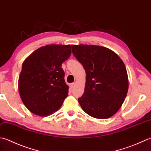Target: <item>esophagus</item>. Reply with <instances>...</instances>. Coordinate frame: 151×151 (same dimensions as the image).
<instances>
[{"instance_id": "obj_1", "label": "esophagus", "mask_w": 151, "mask_h": 151, "mask_svg": "<svg viewBox=\"0 0 151 151\" xmlns=\"http://www.w3.org/2000/svg\"><path fill=\"white\" fill-rule=\"evenodd\" d=\"M75 82H73V83L70 84V88H73L74 87H75Z\"/></svg>"}]
</instances>
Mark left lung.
I'll list each match as a JSON object with an SVG mask.
<instances>
[{"label":"left lung","mask_w":151,"mask_h":151,"mask_svg":"<svg viewBox=\"0 0 151 151\" xmlns=\"http://www.w3.org/2000/svg\"><path fill=\"white\" fill-rule=\"evenodd\" d=\"M75 57L86 71L84 92L78 99L86 113L106 119L119 110L128 90V77L122 60L107 48L71 45Z\"/></svg>","instance_id":"obj_1"}]
</instances>
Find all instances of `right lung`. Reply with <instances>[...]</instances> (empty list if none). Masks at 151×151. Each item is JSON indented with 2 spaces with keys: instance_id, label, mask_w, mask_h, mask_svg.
<instances>
[{
  "instance_id": "add662e5",
  "label": "right lung",
  "mask_w": 151,
  "mask_h": 151,
  "mask_svg": "<svg viewBox=\"0 0 151 151\" xmlns=\"http://www.w3.org/2000/svg\"><path fill=\"white\" fill-rule=\"evenodd\" d=\"M70 54V45L50 44L35 50L23 61L18 90L31 113L45 116L61 107L69 92L61 65Z\"/></svg>"
}]
</instances>
